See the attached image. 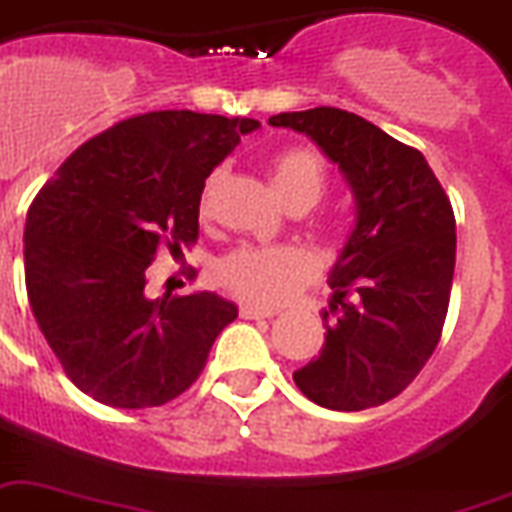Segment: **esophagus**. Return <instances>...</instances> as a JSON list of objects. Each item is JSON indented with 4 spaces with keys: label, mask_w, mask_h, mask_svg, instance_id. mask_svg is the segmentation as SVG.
Segmentation results:
<instances>
[{
    "label": "esophagus",
    "mask_w": 512,
    "mask_h": 512,
    "mask_svg": "<svg viewBox=\"0 0 512 512\" xmlns=\"http://www.w3.org/2000/svg\"><path fill=\"white\" fill-rule=\"evenodd\" d=\"M239 315H242L244 321H260V318H273V310H263V307L242 305V307H239Z\"/></svg>",
    "instance_id": "1"
}]
</instances>
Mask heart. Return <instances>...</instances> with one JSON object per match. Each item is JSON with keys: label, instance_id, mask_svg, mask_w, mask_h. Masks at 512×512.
<instances>
[{"label": "heart", "instance_id": "1", "mask_svg": "<svg viewBox=\"0 0 512 512\" xmlns=\"http://www.w3.org/2000/svg\"><path fill=\"white\" fill-rule=\"evenodd\" d=\"M218 181L220 173L207 178L202 213L207 210ZM270 186L286 207L297 202L313 207L326 186L321 160L310 149L294 147L278 152L270 162ZM313 273V257L299 247H239L218 263L220 284L239 299L260 307H276L294 297Z\"/></svg>", "mask_w": 512, "mask_h": 512}]
</instances>
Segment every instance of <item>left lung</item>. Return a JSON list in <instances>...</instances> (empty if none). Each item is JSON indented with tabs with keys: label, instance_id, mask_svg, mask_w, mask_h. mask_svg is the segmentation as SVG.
I'll return each instance as SVG.
<instances>
[{
	"label": "left lung",
	"instance_id": "1",
	"mask_svg": "<svg viewBox=\"0 0 512 512\" xmlns=\"http://www.w3.org/2000/svg\"><path fill=\"white\" fill-rule=\"evenodd\" d=\"M268 123L310 136L355 197V228L328 273L326 342L294 384L328 410L384 405L442 336L458 244L450 197L418 149L355 112L315 107Z\"/></svg>",
	"mask_w": 512,
	"mask_h": 512
}]
</instances>
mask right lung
Masks as SVG:
<instances>
[{
	"instance_id": "add662e5",
	"label": "right lung",
	"mask_w": 512,
	"mask_h": 512,
	"mask_svg": "<svg viewBox=\"0 0 512 512\" xmlns=\"http://www.w3.org/2000/svg\"><path fill=\"white\" fill-rule=\"evenodd\" d=\"M255 128L191 110L136 115L78 147L36 194L23 234L28 302L91 400L123 410L176 400L239 315L213 292L149 299L144 286L162 244L197 242L205 178Z\"/></svg>"
}]
</instances>
